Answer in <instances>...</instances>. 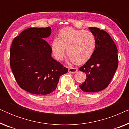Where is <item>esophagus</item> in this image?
I'll list each match as a JSON object with an SVG mask.
<instances>
[{
	"label": "esophagus",
	"instance_id": "34e87169",
	"mask_svg": "<svg viewBox=\"0 0 129 129\" xmlns=\"http://www.w3.org/2000/svg\"><path fill=\"white\" fill-rule=\"evenodd\" d=\"M77 71V69L75 68H70L69 69V73H75Z\"/></svg>",
	"mask_w": 129,
	"mask_h": 129
}]
</instances>
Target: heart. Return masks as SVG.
I'll return each mask as SVG.
<instances>
[{"label":"heart","mask_w":129,"mask_h":129,"mask_svg":"<svg viewBox=\"0 0 129 129\" xmlns=\"http://www.w3.org/2000/svg\"><path fill=\"white\" fill-rule=\"evenodd\" d=\"M59 38L54 39L52 43L53 53L59 60L64 57L66 49L69 60L82 64L92 56L96 47V38L90 31L66 27L60 31Z\"/></svg>","instance_id":"1"}]
</instances>
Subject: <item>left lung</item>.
Returning <instances> with one entry per match:
<instances>
[{
    "label": "left lung",
    "mask_w": 129,
    "mask_h": 129,
    "mask_svg": "<svg viewBox=\"0 0 129 129\" xmlns=\"http://www.w3.org/2000/svg\"><path fill=\"white\" fill-rule=\"evenodd\" d=\"M94 34L96 45L93 55L79 69L86 74L83 83L79 86L84 92L103 90L110 83L118 68L117 47L108 33L98 27H89Z\"/></svg>",
    "instance_id": "left-lung-1"
}]
</instances>
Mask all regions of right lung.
I'll list each match as a JSON object with an SVG mask.
<instances>
[{"mask_svg":"<svg viewBox=\"0 0 129 129\" xmlns=\"http://www.w3.org/2000/svg\"><path fill=\"white\" fill-rule=\"evenodd\" d=\"M50 27H30L13 40L10 64L19 86L34 94H50L56 89L59 78L68 71L52 57L50 46L45 40Z\"/></svg>","mask_w":129,"mask_h":129,"instance_id":"right-lung-1","label":"right lung"}]
</instances>
